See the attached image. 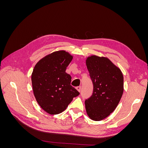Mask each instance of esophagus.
I'll return each instance as SVG.
<instances>
[{"label": "esophagus", "instance_id": "esophagus-1", "mask_svg": "<svg viewBox=\"0 0 148 148\" xmlns=\"http://www.w3.org/2000/svg\"><path fill=\"white\" fill-rule=\"evenodd\" d=\"M76 89H77V91L78 92H80V91H81V86H77V88H76Z\"/></svg>", "mask_w": 148, "mask_h": 148}]
</instances>
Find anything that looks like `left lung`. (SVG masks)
Here are the masks:
<instances>
[{
  "label": "left lung",
  "instance_id": "8db88e82",
  "mask_svg": "<svg viewBox=\"0 0 148 148\" xmlns=\"http://www.w3.org/2000/svg\"><path fill=\"white\" fill-rule=\"evenodd\" d=\"M86 65L93 92L85 101V108L91 120L100 121L108 117L118 106L123 92V76L119 67L105 57H88Z\"/></svg>",
  "mask_w": 148,
  "mask_h": 148
}]
</instances>
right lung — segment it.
I'll use <instances>...</instances> for the list:
<instances>
[{"instance_id":"1","label":"right lung","mask_w":148,"mask_h":148,"mask_svg":"<svg viewBox=\"0 0 148 148\" xmlns=\"http://www.w3.org/2000/svg\"><path fill=\"white\" fill-rule=\"evenodd\" d=\"M73 56L58 51L44 57L34 66L31 74L33 91L38 104L47 113L64 112L79 92L70 85L71 77L65 72Z\"/></svg>"}]
</instances>
